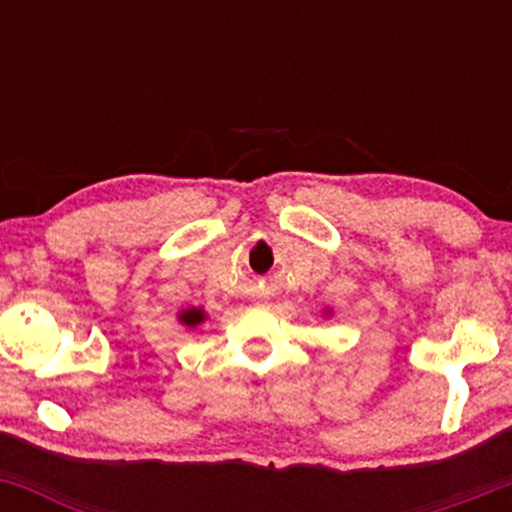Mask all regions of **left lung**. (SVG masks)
I'll use <instances>...</instances> for the list:
<instances>
[{"mask_svg":"<svg viewBox=\"0 0 512 512\" xmlns=\"http://www.w3.org/2000/svg\"><path fill=\"white\" fill-rule=\"evenodd\" d=\"M322 313H325L327 317H330V315H332V310H330V308H325V310H322Z\"/></svg>","mask_w":512,"mask_h":512,"instance_id":"left-lung-1","label":"left lung"}]
</instances>
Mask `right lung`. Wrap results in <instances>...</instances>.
I'll list each match as a JSON object with an SVG mask.
<instances>
[{"mask_svg": "<svg viewBox=\"0 0 512 512\" xmlns=\"http://www.w3.org/2000/svg\"><path fill=\"white\" fill-rule=\"evenodd\" d=\"M178 320L180 325L185 327H197L207 320V313H204V308H187V310H180Z\"/></svg>", "mask_w": 512, "mask_h": 512, "instance_id": "right-lung-1", "label": "right lung"}]
</instances>
